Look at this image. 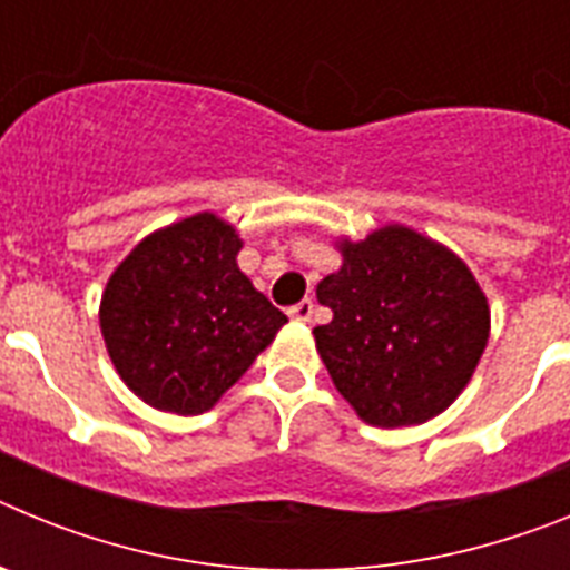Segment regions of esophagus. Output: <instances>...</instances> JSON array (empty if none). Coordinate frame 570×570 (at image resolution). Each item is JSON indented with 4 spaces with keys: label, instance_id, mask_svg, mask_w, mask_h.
Returning <instances> with one entry per match:
<instances>
[{
    "label": "esophagus",
    "instance_id": "1",
    "mask_svg": "<svg viewBox=\"0 0 570 570\" xmlns=\"http://www.w3.org/2000/svg\"><path fill=\"white\" fill-rule=\"evenodd\" d=\"M288 316L296 322H311V316H314V302L311 299L296 302L294 308H288Z\"/></svg>",
    "mask_w": 570,
    "mask_h": 570
}]
</instances>
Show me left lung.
<instances>
[{"mask_svg":"<svg viewBox=\"0 0 570 570\" xmlns=\"http://www.w3.org/2000/svg\"><path fill=\"white\" fill-rule=\"evenodd\" d=\"M316 285L334 320L314 340L336 391L376 428L422 425L465 391L491 334L480 282L451 248L405 225L336 242Z\"/></svg>","mask_w":570,"mask_h":570,"instance_id":"left-lung-1","label":"left lung"}]
</instances>
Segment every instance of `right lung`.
<instances>
[{
	"label": "right lung",
	"instance_id": "add662e5",
	"mask_svg": "<svg viewBox=\"0 0 570 570\" xmlns=\"http://www.w3.org/2000/svg\"><path fill=\"white\" fill-rule=\"evenodd\" d=\"M239 250L234 225L203 210L145 236L110 274L99 328L145 405L205 414L288 322L242 274Z\"/></svg>",
	"mask_w": 570,
	"mask_h": 570
}]
</instances>
